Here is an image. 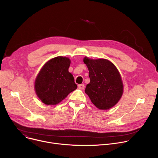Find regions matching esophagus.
<instances>
[{
  "label": "esophagus",
  "instance_id": "1",
  "mask_svg": "<svg viewBox=\"0 0 158 158\" xmlns=\"http://www.w3.org/2000/svg\"><path fill=\"white\" fill-rule=\"evenodd\" d=\"M78 88H79V89L82 90V89H85V85H84V84H81V85H78Z\"/></svg>",
  "mask_w": 158,
  "mask_h": 158
}]
</instances>
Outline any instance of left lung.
<instances>
[{
    "label": "left lung",
    "mask_w": 158,
    "mask_h": 158,
    "mask_svg": "<svg viewBox=\"0 0 158 158\" xmlns=\"http://www.w3.org/2000/svg\"><path fill=\"white\" fill-rule=\"evenodd\" d=\"M83 61L88 69L90 79L85 93L98 109L112 108L119 102L123 93V81L118 70L106 59L85 57Z\"/></svg>",
    "instance_id": "obj_1"
}]
</instances>
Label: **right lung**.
Segmentation results:
<instances>
[{"instance_id":"add662e5","label":"right lung","mask_w":158,"mask_h":158,"mask_svg":"<svg viewBox=\"0 0 158 158\" xmlns=\"http://www.w3.org/2000/svg\"><path fill=\"white\" fill-rule=\"evenodd\" d=\"M70 65L69 58L57 56L41 69L35 81V90L44 103L55 106L77 89L74 78L69 72Z\"/></svg>"}]
</instances>
